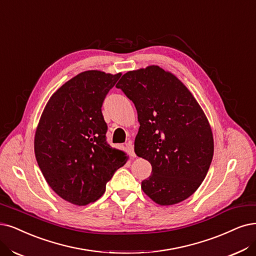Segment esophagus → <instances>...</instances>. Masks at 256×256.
I'll use <instances>...</instances> for the list:
<instances>
[{
	"label": "esophagus",
	"instance_id": "obj_1",
	"mask_svg": "<svg viewBox=\"0 0 256 256\" xmlns=\"http://www.w3.org/2000/svg\"><path fill=\"white\" fill-rule=\"evenodd\" d=\"M126 150H128V154H130L132 157H136V154H135V152H134V146L132 144V142L126 144Z\"/></svg>",
	"mask_w": 256,
	"mask_h": 256
}]
</instances>
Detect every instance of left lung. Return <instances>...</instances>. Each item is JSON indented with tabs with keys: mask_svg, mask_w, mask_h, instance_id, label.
Instances as JSON below:
<instances>
[{
	"mask_svg": "<svg viewBox=\"0 0 256 256\" xmlns=\"http://www.w3.org/2000/svg\"><path fill=\"white\" fill-rule=\"evenodd\" d=\"M116 88L135 104V153L152 166L141 188L162 206L186 200L204 182L214 153L200 106L180 80L157 65L128 72Z\"/></svg>",
	"mask_w": 256,
	"mask_h": 256,
	"instance_id": "8db88e82",
	"label": "left lung"
}]
</instances>
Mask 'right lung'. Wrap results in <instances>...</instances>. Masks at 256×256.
<instances>
[{
	"instance_id": "right-lung-1",
	"label": "right lung",
	"mask_w": 256,
	"mask_h": 256,
	"mask_svg": "<svg viewBox=\"0 0 256 256\" xmlns=\"http://www.w3.org/2000/svg\"><path fill=\"white\" fill-rule=\"evenodd\" d=\"M121 74L83 72L47 102L34 135L36 162L47 184L77 206L96 202L128 157L106 142L101 108Z\"/></svg>"
}]
</instances>
